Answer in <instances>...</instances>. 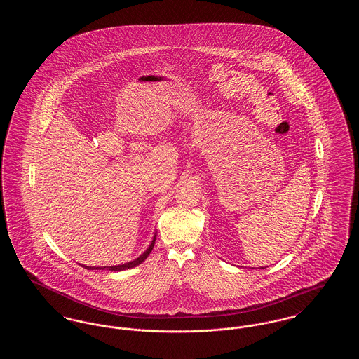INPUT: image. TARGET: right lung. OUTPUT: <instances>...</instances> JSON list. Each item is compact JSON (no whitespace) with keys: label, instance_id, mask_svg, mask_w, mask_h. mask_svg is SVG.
<instances>
[{"label":"right lung","instance_id":"obj_1","mask_svg":"<svg viewBox=\"0 0 359 359\" xmlns=\"http://www.w3.org/2000/svg\"><path fill=\"white\" fill-rule=\"evenodd\" d=\"M154 241H156V233H154V239H152L151 245L148 246V249H147L141 256L137 257V258H135V259L130 261V262H125V264H122V265H113V266H86V265H82V266H83L85 269H87V271H103V269H107V271H111V272H120V271L135 268L137 265H140L142 261H145L147 257L151 255V252H152V249H154Z\"/></svg>","mask_w":359,"mask_h":359}]
</instances>
